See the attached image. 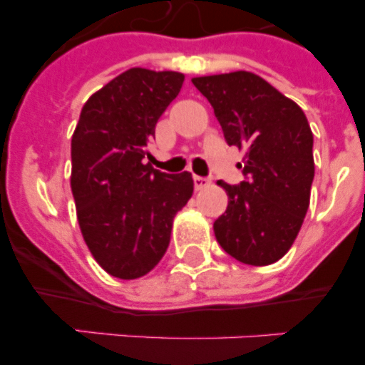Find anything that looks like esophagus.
<instances>
[{
	"label": "esophagus",
	"instance_id": "34e87169",
	"mask_svg": "<svg viewBox=\"0 0 365 365\" xmlns=\"http://www.w3.org/2000/svg\"><path fill=\"white\" fill-rule=\"evenodd\" d=\"M208 185H210V179H206V177L193 175V186H195V190H202V188H206Z\"/></svg>",
	"mask_w": 365,
	"mask_h": 365
}]
</instances>
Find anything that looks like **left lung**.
<instances>
[{"label": "left lung", "mask_w": 365, "mask_h": 365, "mask_svg": "<svg viewBox=\"0 0 365 365\" xmlns=\"http://www.w3.org/2000/svg\"><path fill=\"white\" fill-rule=\"evenodd\" d=\"M230 146L245 151L247 180L230 186L225 214L214 222L222 250L245 265L282 259L294 243L314 179L312 131L294 100L248 71L195 76Z\"/></svg>", "instance_id": "1"}]
</instances>
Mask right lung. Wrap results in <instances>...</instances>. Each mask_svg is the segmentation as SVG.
<instances>
[{"mask_svg": "<svg viewBox=\"0 0 365 365\" xmlns=\"http://www.w3.org/2000/svg\"><path fill=\"white\" fill-rule=\"evenodd\" d=\"M185 74L133 67L93 93L71 138V190L89 252L118 279L143 278L170 245L173 219L193 193L179 175L144 163L155 125Z\"/></svg>", "mask_w": 365, "mask_h": 365, "instance_id": "1", "label": "right lung"}]
</instances>
